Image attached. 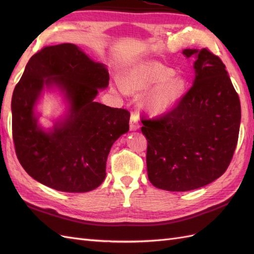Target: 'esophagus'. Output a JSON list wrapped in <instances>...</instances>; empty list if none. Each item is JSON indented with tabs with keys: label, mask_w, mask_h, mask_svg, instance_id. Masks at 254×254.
<instances>
[{
	"label": "esophagus",
	"mask_w": 254,
	"mask_h": 254,
	"mask_svg": "<svg viewBox=\"0 0 254 254\" xmlns=\"http://www.w3.org/2000/svg\"><path fill=\"white\" fill-rule=\"evenodd\" d=\"M129 127L130 130H137L140 128V123H139V119H137L136 114H131V118H130V123H129Z\"/></svg>",
	"instance_id": "34e87169"
}]
</instances>
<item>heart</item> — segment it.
I'll list each match as a JSON object with an SVG mask.
<instances>
[{
    "instance_id": "b5f03b06",
    "label": "heart",
    "mask_w": 254,
    "mask_h": 254,
    "mask_svg": "<svg viewBox=\"0 0 254 254\" xmlns=\"http://www.w3.org/2000/svg\"><path fill=\"white\" fill-rule=\"evenodd\" d=\"M175 70L157 60H143L127 70L118 89L127 93H139L149 89L142 98V106L149 113H166L178 105L186 94L188 82Z\"/></svg>"
}]
</instances>
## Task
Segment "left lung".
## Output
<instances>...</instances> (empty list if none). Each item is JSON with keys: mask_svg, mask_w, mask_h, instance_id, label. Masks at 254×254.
I'll use <instances>...</instances> for the list:
<instances>
[{"mask_svg": "<svg viewBox=\"0 0 254 254\" xmlns=\"http://www.w3.org/2000/svg\"><path fill=\"white\" fill-rule=\"evenodd\" d=\"M195 56L193 86L173 110L142 120L147 139L148 179L171 191L202 188L231 162L241 125V103L226 65L209 50H184Z\"/></svg>", "mask_w": 254, "mask_h": 254, "instance_id": "left-lung-1", "label": "left lung"}]
</instances>
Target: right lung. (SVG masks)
<instances>
[{
  "label": "right lung",
  "instance_id": "1",
  "mask_svg": "<svg viewBox=\"0 0 254 254\" xmlns=\"http://www.w3.org/2000/svg\"><path fill=\"white\" fill-rule=\"evenodd\" d=\"M109 84L105 64L77 45L45 47L27 63L11 99L12 139L25 172L44 186L67 193L98 188L111 146L128 132L130 113L95 102ZM57 88L68 105L65 117L45 130L35 106L43 91Z\"/></svg>",
  "mask_w": 254,
  "mask_h": 254
}]
</instances>
